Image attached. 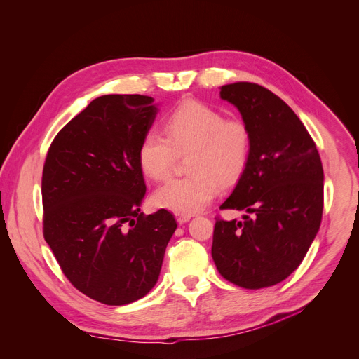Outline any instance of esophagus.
I'll list each match as a JSON object with an SVG mask.
<instances>
[{
  "label": "esophagus",
  "mask_w": 359,
  "mask_h": 359,
  "mask_svg": "<svg viewBox=\"0 0 359 359\" xmlns=\"http://www.w3.org/2000/svg\"><path fill=\"white\" fill-rule=\"evenodd\" d=\"M190 219H191L190 215H176V220H177V223H180V224L187 223Z\"/></svg>",
  "instance_id": "34e87169"
}]
</instances>
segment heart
Returning <instances> with one entry per match:
<instances>
[{"label":"heart","mask_w":359,"mask_h":359,"mask_svg":"<svg viewBox=\"0 0 359 359\" xmlns=\"http://www.w3.org/2000/svg\"><path fill=\"white\" fill-rule=\"evenodd\" d=\"M165 136L147 132L139 144L142 172L153 180H166L176 151H189L187 176L173 179L158 189L153 201L176 215L203 210L216 197L222 184L238 179L247 166L251 132L240 118H224L219 109L198 100H184L165 119Z\"/></svg>","instance_id":"b5f03b06"}]
</instances>
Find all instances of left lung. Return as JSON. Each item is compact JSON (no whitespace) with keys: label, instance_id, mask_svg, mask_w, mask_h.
<instances>
[{"label":"left lung","instance_id":"1","mask_svg":"<svg viewBox=\"0 0 359 359\" xmlns=\"http://www.w3.org/2000/svg\"><path fill=\"white\" fill-rule=\"evenodd\" d=\"M251 132L245 169L220 209L212 257L230 283L259 290L285 280L304 260L323 217L324 170L317 146L283 99L251 82L220 88Z\"/></svg>","mask_w":359,"mask_h":359}]
</instances>
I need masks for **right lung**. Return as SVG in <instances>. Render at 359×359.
Masks as SVG:
<instances>
[{
  "label": "right lung",
  "instance_id": "right-lung-1",
  "mask_svg": "<svg viewBox=\"0 0 359 359\" xmlns=\"http://www.w3.org/2000/svg\"><path fill=\"white\" fill-rule=\"evenodd\" d=\"M158 111L146 95L99 96L61 129L43 165L45 241L72 285L107 305L155 287L177 227L165 209L140 213L137 150Z\"/></svg>",
  "mask_w": 359,
  "mask_h": 359
}]
</instances>
